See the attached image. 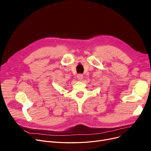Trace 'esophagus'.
<instances>
[{"mask_svg": "<svg viewBox=\"0 0 151 151\" xmlns=\"http://www.w3.org/2000/svg\"><path fill=\"white\" fill-rule=\"evenodd\" d=\"M83 78V75H82V74H78L77 75V78L79 80H81Z\"/></svg>", "mask_w": 151, "mask_h": 151, "instance_id": "obj_1", "label": "esophagus"}]
</instances>
